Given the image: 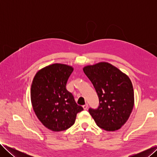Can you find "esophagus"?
<instances>
[{
    "instance_id": "esophagus-1",
    "label": "esophagus",
    "mask_w": 157,
    "mask_h": 157,
    "mask_svg": "<svg viewBox=\"0 0 157 157\" xmlns=\"http://www.w3.org/2000/svg\"><path fill=\"white\" fill-rule=\"evenodd\" d=\"M88 105L86 103V104H85L84 105H83V109H84V110H86V109H88Z\"/></svg>"
}]
</instances>
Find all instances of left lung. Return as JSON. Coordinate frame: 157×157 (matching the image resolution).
Wrapping results in <instances>:
<instances>
[{"label": "left lung", "instance_id": "left-lung-1", "mask_svg": "<svg viewBox=\"0 0 157 157\" xmlns=\"http://www.w3.org/2000/svg\"><path fill=\"white\" fill-rule=\"evenodd\" d=\"M99 98L97 109H89L96 124L107 131L117 130L129 118L134 105V89L130 79L118 68L100 62L83 68Z\"/></svg>", "mask_w": 157, "mask_h": 157}]
</instances>
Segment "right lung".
<instances>
[{
    "label": "right lung",
    "mask_w": 157,
    "mask_h": 157,
    "mask_svg": "<svg viewBox=\"0 0 157 157\" xmlns=\"http://www.w3.org/2000/svg\"><path fill=\"white\" fill-rule=\"evenodd\" d=\"M73 71L71 66L54 63L35 75L31 88L32 106L37 118L48 129L65 130L74 124L83 108L75 102L66 84Z\"/></svg>",
    "instance_id": "right-lung-1"
}]
</instances>
